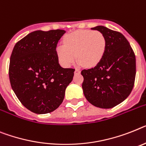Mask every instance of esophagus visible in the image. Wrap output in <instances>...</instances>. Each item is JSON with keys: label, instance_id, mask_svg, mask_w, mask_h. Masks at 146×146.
<instances>
[{"label": "esophagus", "instance_id": "1", "mask_svg": "<svg viewBox=\"0 0 146 146\" xmlns=\"http://www.w3.org/2000/svg\"><path fill=\"white\" fill-rule=\"evenodd\" d=\"M80 73H81V70L79 69H76L75 72H74V73H75V74H79Z\"/></svg>", "mask_w": 146, "mask_h": 146}]
</instances>
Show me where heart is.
Segmentation results:
<instances>
[{"instance_id": "1", "label": "heart", "mask_w": 146, "mask_h": 146, "mask_svg": "<svg viewBox=\"0 0 146 146\" xmlns=\"http://www.w3.org/2000/svg\"><path fill=\"white\" fill-rule=\"evenodd\" d=\"M107 41L99 31L83 29L65 36L64 44L56 46V55L64 67H70L78 59L83 66L94 67L101 62L105 56Z\"/></svg>"}]
</instances>
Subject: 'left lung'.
I'll list each match as a JSON object with an SVG mask.
<instances>
[{"label":"left lung","mask_w":146,"mask_h":146,"mask_svg":"<svg viewBox=\"0 0 146 146\" xmlns=\"http://www.w3.org/2000/svg\"><path fill=\"white\" fill-rule=\"evenodd\" d=\"M105 35V56L94 68L83 70L82 89L90 104L100 108H111L128 97L136 76L135 55L128 40L119 32L103 26L92 28Z\"/></svg>","instance_id":"1"}]
</instances>
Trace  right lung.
Here are the masks:
<instances>
[{
  "label": "right lung",
  "instance_id": "1",
  "mask_svg": "<svg viewBox=\"0 0 146 146\" xmlns=\"http://www.w3.org/2000/svg\"><path fill=\"white\" fill-rule=\"evenodd\" d=\"M63 29L36 30L16 43L10 57L9 76L19 101L32 112L44 114L62 103L75 70L58 63L56 46Z\"/></svg>",
  "mask_w": 146,
  "mask_h": 146
}]
</instances>
